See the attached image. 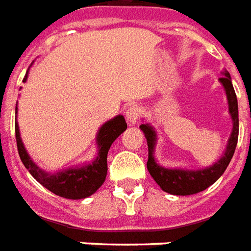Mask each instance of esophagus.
<instances>
[{"label": "esophagus", "mask_w": 251, "mask_h": 251, "mask_svg": "<svg viewBox=\"0 0 251 251\" xmlns=\"http://www.w3.org/2000/svg\"><path fill=\"white\" fill-rule=\"evenodd\" d=\"M140 116V108L138 105H132L129 106L127 112H126V119H127V122L129 124H135V123L138 122V119Z\"/></svg>", "instance_id": "obj_1"}]
</instances>
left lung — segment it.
<instances>
[{
	"instance_id": "obj_1",
	"label": "left lung",
	"mask_w": 251,
	"mask_h": 251,
	"mask_svg": "<svg viewBox=\"0 0 251 251\" xmlns=\"http://www.w3.org/2000/svg\"><path fill=\"white\" fill-rule=\"evenodd\" d=\"M223 77L219 78V82L225 88L227 101H228V113L232 120V129L226 146L223 155L211 166L201 169H182V168H165L157 162L154 157L155 146H157V132L150 123L140 124L139 128L143 131L147 146H149V161L147 169L151 177L161 186V189L176 196H189L199 192H202L216 182L220 176L225 173L228 166L231 158L234 155L236 143H238V132H239V119H238V100L235 90L231 82L230 73L225 70L222 73Z\"/></svg>"
}]
</instances>
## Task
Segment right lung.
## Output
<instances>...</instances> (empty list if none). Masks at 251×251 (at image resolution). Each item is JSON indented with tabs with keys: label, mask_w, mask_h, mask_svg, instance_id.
Returning <instances> with one entry per match:
<instances>
[{
	"label": "right lung",
	"mask_w": 251,
	"mask_h": 251,
	"mask_svg": "<svg viewBox=\"0 0 251 251\" xmlns=\"http://www.w3.org/2000/svg\"><path fill=\"white\" fill-rule=\"evenodd\" d=\"M28 72L23 82L26 81ZM126 129H127V123L123 115H117L111 120H108L97 131V135H96L97 155L92 161L51 173L39 168L36 163L33 162V159L29 157L25 146L21 140L20 128H19V122H17V106H16V142H17V150H19L21 162L24 163L26 170L40 185H43L44 188H47L49 191L58 196L72 199V200H79V199L92 196L104 184L106 170H108V165H106L108 151L111 149L112 143Z\"/></svg>",
	"instance_id": "1"
}]
</instances>
